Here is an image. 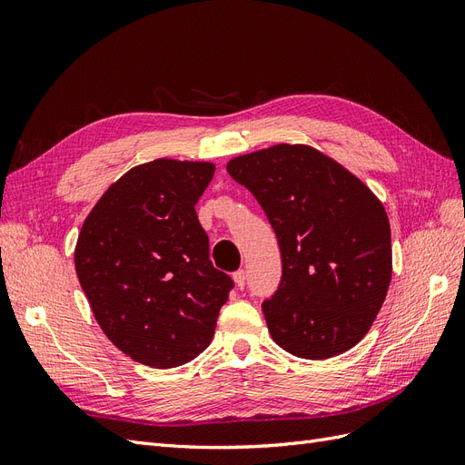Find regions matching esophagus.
Instances as JSON below:
<instances>
[{
  "instance_id": "1",
  "label": "esophagus",
  "mask_w": 465,
  "mask_h": 465,
  "mask_svg": "<svg viewBox=\"0 0 465 465\" xmlns=\"http://www.w3.org/2000/svg\"><path fill=\"white\" fill-rule=\"evenodd\" d=\"M232 279H234V283H236L238 289H244V285H246V272H244V270L234 272V273H232Z\"/></svg>"
}]
</instances>
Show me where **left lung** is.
Listing matches in <instances>:
<instances>
[{
    "label": "left lung",
    "mask_w": 465,
    "mask_h": 465,
    "mask_svg": "<svg viewBox=\"0 0 465 465\" xmlns=\"http://www.w3.org/2000/svg\"><path fill=\"white\" fill-rule=\"evenodd\" d=\"M275 231L283 275L262 311L287 353L322 361L371 330L391 279L384 205L340 163L308 145H273L229 161Z\"/></svg>",
    "instance_id": "left-lung-1"
}]
</instances>
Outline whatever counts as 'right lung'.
Masks as SVG:
<instances>
[{
    "label": "right lung",
    "mask_w": 465,
    "mask_h": 465,
    "mask_svg": "<svg viewBox=\"0 0 465 465\" xmlns=\"http://www.w3.org/2000/svg\"><path fill=\"white\" fill-rule=\"evenodd\" d=\"M215 164L157 159L112 184L85 219L75 272L108 340L134 361L174 369L213 340L232 279L209 260L195 203Z\"/></svg>",
    "instance_id": "obj_1"
}]
</instances>
